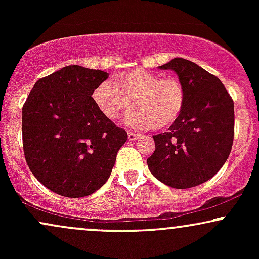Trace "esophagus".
Listing matches in <instances>:
<instances>
[{
  "instance_id": "esophagus-1",
  "label": "esophagus",
  "mask_w": 259,
  "mask_h": 259,
  "mask_svg": "<svg viewBox=\"0 0 259 259\" xmlns=\"http://www.w3.org/2000/svg\"><path fill=\"white\" fill-rule=\"evenodd\" d=\"M140 136L139 133H133V132H127V138H129L130 141H133V140H136Z\"/></svg>"
}]
</instances>
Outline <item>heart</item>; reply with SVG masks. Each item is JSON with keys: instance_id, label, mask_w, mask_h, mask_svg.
Returning <instances> with one entry per match:
<instances>
[{"instance_id": "1", "label": "heart", "mask_w": 259, "mask_h": 259, "mask_svg": "<svg viewBox=\"0 0 259 259\" xmlns=\"http://www.w3.org/2000/svg\"><path fill=\"white\" fill-rule=\"evenodd\" d=\"M92 102L108 120L119 119L129 108L126 124L135 129L162 130L179 119L186 102L183 82L174 76H162L144 68L114 75V82L103 81L91 92Z\"/></svg>"}]
</instances>
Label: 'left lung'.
I'll list each match as a JSON object with an SVG mask.
<instances>
[{
    "mask_svg": "<svg viewBox=\"0 0 259 259\" xmlns=\"http://www.w3.org/2000/svg\"><path fill=\"white\" fill-rule=\"evenodd\" d=\"M159 68L178 74L186 102L169 132L153 135L156 150L147 165L165 185L189 189L214 177L227 162L234 141V101L221 80L194 62L174 58Z\"/></svg>",
    "mask_w": 259,
    "mask_h": 259,
    "instance_id": "left-lung-1",
    "label": "left lung"
}]
</instances>
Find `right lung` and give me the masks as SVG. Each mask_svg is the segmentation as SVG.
Listing matches in <instances>:
<instances>
[{"mask_svg": "<svg viewBox=\"0 0 259 259\" xmlns=\"http://www.w3.org/2000/svg\"><path fill=\"white\" fill-rule=\"evenodd\" d=\"M109 74L68 65L38 79L23 106L26 164L42 185L85 197L108 180L127 133L103 117L91 92Z\"/></svg>", "mask_w": 259, "mask_h": 259, "instance_id": "add662e5", "label": "right lung"}]
</instances>
